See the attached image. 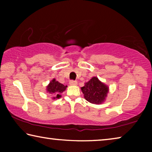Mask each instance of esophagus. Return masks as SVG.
Segmentation results:
<instances>
[{
    "instance_id": "1",
    "label": "esophagus",
    "mask_w": 152,
    "mask_h": 152,
    "mask_svg": "<svg viewBox=\"0 0 152 152\" xmlns=\"http://www.w3.org/2000/svg\"><path fill=\"white\" fill-rule=\"evenodd\" d=\"M77 83H78V82H77L76 81H74V80L70 81V85H71V86H75L77 84Z\"/></svg>"
}]
</instances>
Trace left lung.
Segmentation results:
<instances>
[{
	"label": "left lung",
	"instance_id": "1",
	"mask_svg": "<svg viewBox=\"0 0 152 152\" xmlns=\"http://www.w3.org/2000/svg\"><path fill=\"white\" fill-rule=\"evenodd\" d=\"M81 91L87 101L92 104H99L103 103L106 100L109 87L94 76L85 82L84 86L81 87Z\"/></svg>",
	"mask_w": 152,
	"mask_h": 152
}]
</instances>
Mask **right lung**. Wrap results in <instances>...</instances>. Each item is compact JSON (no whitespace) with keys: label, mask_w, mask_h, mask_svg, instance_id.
Listing matches in <instances>:
<instances>
[{"label":"right lung","mask_w":152,"mask_h":152,"mask_svg":"<svg viewBox=\"0 0 152 152\" xmlns=\"http://www.w3.org/2000/svg\"><path fill=\"white\" fill-rule=\"evenodd\" d=\"M67 86H64V84L60 83L55 78H53L46 86V92L48 94L52 96L51 98L53 100H56L61 98V94L66 91Z\"/></svg>","instance_id":"right-lung-1"}]
</instances>
